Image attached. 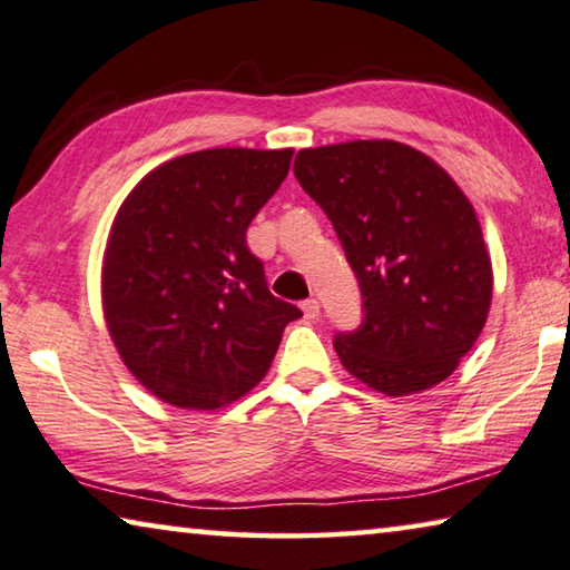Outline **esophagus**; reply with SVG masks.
Listing matches in <instances>:
<instances>
[{"label": "esophagus", "instance_id": "1", "mask_svg": "<svg viewBox=\"0 0 570 570\" xmlns=\"http://www.w3.org/2000/svg\"><path fill=\"white\" fill-rule=\"evenodd\" d=\"M301 307H303V315H305L307 321L318 318V313H321V303L315 301V297H307V301H303V303H301Z\"/></svg>", "mask_w": 570, "mask_h": 570}]
</instances>
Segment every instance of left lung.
I'll list each match as a JSON object with an SVG mask.
<instances>
[{
	"label": "left lung",
	"mask_w": 570,
	"mask_h": 570,
	"mask_svg": "<svg viewBox=\"0 0 570 570\" xmlns=\"http://www.w3.org/2000/svg\"><path fill=\"white\" fill-rule=\"evenodd\" d=\"M293 171L331 219L361 291V325L333 338L343 366L386 396L440 384L474 346L492 297L468 197L396 141L305 148Z\"/></svg>",
	"instance_id": "8db88e82"
}]
</instances>
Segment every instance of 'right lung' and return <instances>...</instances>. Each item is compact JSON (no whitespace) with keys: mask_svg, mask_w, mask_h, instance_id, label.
<instances>
[{"mask_svg":"<svg viewBox=\"0 0 570 570\" xmlns=\"http://www.w3.org/2000/svg\"><path fill=\"white\" fill-rule=\"evenodd\" d=\"M293 151L209 148L128 194L102 263V307L128 371L166 404L219 409L257 386L301 307L269 293L247 227Z\"/></svg>","mask_w":570,"mask_h":570,"instance_id":"1","label":"right lung"}]
</instances>
